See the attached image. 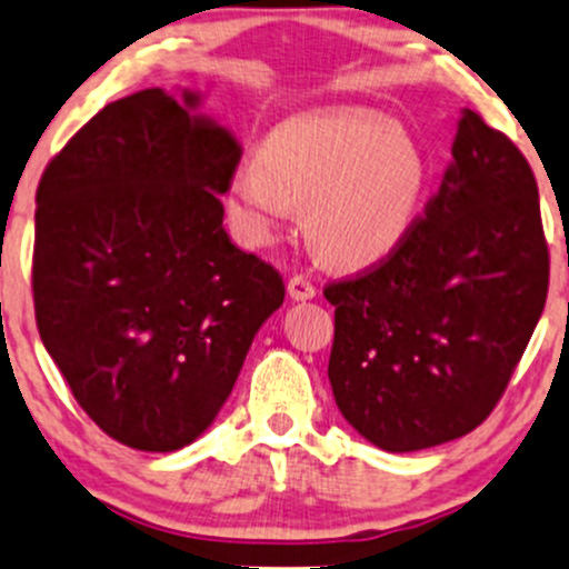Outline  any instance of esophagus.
Wrapping results in <instances>:
<instances>
[{"label":"esophagus","mask_w":569,"mask_h":569,"mask_svg":"<svg viewBox=\"0 0 569 569\" xmlns=\"http://www.w3.org/2000/svg\"><path fill=\"white\" fill-rule=\"evenodd\" d=\"M286 291H289V297L295 299V302H305V299L316 297V286L310 283L305 274H295V278H289V286H286Z\"/></svg>","instance_id":"34e87169"}]
</instances>
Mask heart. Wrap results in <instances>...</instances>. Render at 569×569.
Wrapping results in <instances>:
<instances>
[{"mask_svg": "<svg viewBox=\"0 0 569 569\" xmlns=\"http://www.w3.org/2000/svg\"><path fill=\"white\" fill-rule=\"evenodd\" d=\"M429 186L421 146L380 110H318L278 123L259 161L237 164L227 210L242 242L264 248L305 204L310 242L342 270H361L413 232Z\"/></svg>", "mask_w": 569, "mask_h": 569, "instance_id": "heart-1", "label": "heart"}]
</instances>
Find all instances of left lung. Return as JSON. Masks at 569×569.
I'll return each mask as SVG.
<instances>
[{
	"label": "left lung",
	"instance_id": "left-lung-1",
	"mask_svg": "<svg viewBox=\"0 0 569 569\" xmlns=\"http://www.w3.org/2000/svg\"><path fill=\"white\" fill-rule=\"evenodd\" d=\"M451 153L408 240L323 291L335 305L337 408L391 453L483 423L546 308L548 246L527 159L467 108Z\"/></svg>",
	"mask_w": 569,
	"mask_h": 569
}]
</instances>
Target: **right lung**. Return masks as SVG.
Here are the masks:
<instances>
[{
    "instance_id": "right-lung-1",
    "label": "right lung",
    "mask_w": 569,
    "mask_h": 569,
    "mask_svg": "<svg viewBox=\"0 0 569 569\" xmlns=\"http://www.w3.org/2000/svg\"><path fill=\"white\" fill-rule=\"evenodd\" d=\"M199 108L191 89L110 102L37 189L42 346L91 421L137 451H178L216 421L286 297L223 229L242 148Z\"/></svg>"
}]
</instances>
